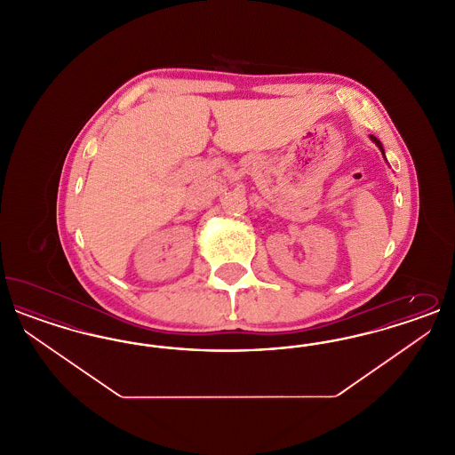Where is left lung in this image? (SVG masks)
<instances>
[{"instance_id":"obj_1","label":"left lung","mask_w":455,"mask_h":455,"mask_svg":"<svg viewBox=\"0 0 455 455\" xmlns=\"http://www.w3.org/2000/svg\"><path fill=\"white\" fill-rule=\"evenodd\" d=\"M371 140H373V141H375V143H377V147H379V148H380V150H382V145H380V141H379V140H377V138H375V136H371ZM382 153H384V150H382Z\"/></svg>"}]
</instances>
